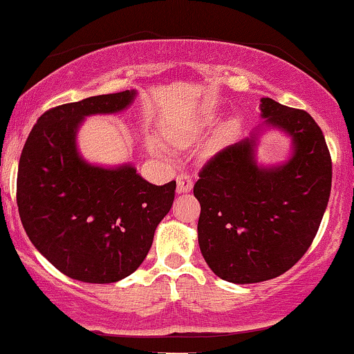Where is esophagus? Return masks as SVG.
<instances>
[{
    "label": "esophagus",
    "instance_id": "1",
    "mask_svg": "<svg viewBox=\"0 0 354 354\" xmlns=\"http://www.w3.org/2000/svg\"><path fill=\"white\" fill-rule=\"evenodd\" d=\"M176 183H178V188H176L178 193H188V191H191V188H193V180H191L189 174L186 173L180 174V176L176 178Z\"/></svg>",
    "mask_w": 354,
    "mask_h": 354
}]
</instances>
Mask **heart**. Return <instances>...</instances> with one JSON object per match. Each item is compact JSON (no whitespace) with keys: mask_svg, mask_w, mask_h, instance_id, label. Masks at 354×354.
<instances>
[{"mask_svg":"<svg viewBox=\"0 0 354 354\" xmlns=\"http://www.w3.org/2000/svg\"><path fill=\"white\" fill-rule=\"evenodd\" d=\"M193 136H194L193 129H188V131H173V133H169V140H171L173 143L178 145V146L189 145L191 141H193Z\"/></svg>","mask_w":354,"mask_h":354,"instance_id":"heart-1","label":"heart"}]
</instances>
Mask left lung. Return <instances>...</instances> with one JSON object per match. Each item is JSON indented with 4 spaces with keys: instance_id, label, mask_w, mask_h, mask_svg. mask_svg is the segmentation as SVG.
Returning a JSON list of instances; mask_svg holds the SVG:
<instances>
[{
    "instance_id": "1",
    "label": "left lung",
    "mask_w": 354,
    "mask_h": 354,
    "mask_svg": "<svg viewBox=\"0 0 354 354\" xmlns=\"http://www.w3.org/2000/svg\"><path fill=\"white\" fill-rule=\"evenodd\" d=\"M261 113L293 138L291 160L261 168L250 138L209 158L193 188L203 258L214 274L238 284L293 268L318 233L331 191V154L310 113L271 98L261 100Z\"/></svg>"
}]
</instances>
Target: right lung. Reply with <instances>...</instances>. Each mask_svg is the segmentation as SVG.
Here are the masks:
<instances>
[{
  "instance_id": "right-lung-1",
  "label": "right lung",
  "mask_w": 354,
  "mask_h": 354,
  "mask_svg": "<svg viewBox=\"0 0 354 354\" xmlns=\"http://www.w3.org/2000/svg\"><path fill=\"white\" fill-rule=\"evenodd\" d=\"M135 95L126 89L48 109L23 146L16 180L23 228L53 266L78 281L115 283L136 271L173 205L176 181L151 185L133 166L104 169L76 151L84 116L121 111Z\"/></svg>"
}]
</instances>
